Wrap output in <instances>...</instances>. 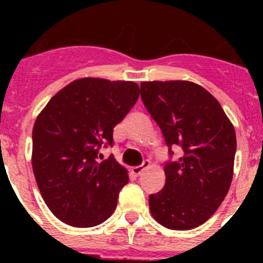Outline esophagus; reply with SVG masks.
<instances>
[{
    "mask_svg": "<svg viewBox=\"0 0 263 263\" xmlns=\"http://www.w3.org/2000/svg\"><path fill=\"white\" fill-rule=\"evenodd\" d=\"M148 167H150V162H148V160H145V162H143L141 166L133 167V168H132V173H133L136 176H138V175H141V173H142L143 170L148 168Z\"/></svg>",
    "mask_w": 263,
    "mask_h": 263,
    "instance_id": "esophagus-1",
    "label": "esophagus"
}]
</instances>
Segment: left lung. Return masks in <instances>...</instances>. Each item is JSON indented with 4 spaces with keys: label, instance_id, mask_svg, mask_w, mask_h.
<instances>
[{
    "label": "left lung",
    "instance_id": "1",
    "mask_svg": "<svg viewBox=\"0 0 263 263\" xmlns=\"http://www.w3.org/2000/svg\"><path fill=\"white\" fill-rule=\"evenodd\" d=\"M141 97L168 146L183 155L164 164L166 184L148 197L153 217L174 231H188L216 212L233 178L236 132L217 100L184 80L143 81Z\"/></svg>",
    "mask_w": 263,
    "mask_h": 263
}]
</instances>
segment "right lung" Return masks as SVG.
<instances>
[{
	"label": "right lung",
	"instance_id": "add662e5",
	"mask_svg": "<svg viewBox=\"0 0 263 263\" xmlns=\"http://www.w3.org/2000/svg\"><path fill=\"white\" fill-rule=\"evenodd\" d=\"M138 97L133 81L83 78L60 89L39 113L32 129V171L60 221L95 227L116 210L129 176L113 155L100 162V148L113 145V127Z\"/></svg>",
	"mask_w": 263,
	"mask_h": 263
}]
</instances>
